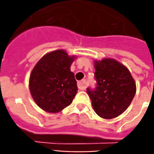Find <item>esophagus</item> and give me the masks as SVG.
Listing matches in <instances>:
<instances>
[{
    "mask_svg": "<svg viewBox=\"0 0 154 154\" xmlns=\"http://www.w3.org/2000/svg\"><path fill=\"white\" fill-rule=\"evenodd\" d=\"M77 86H78V89H85V81L83 80L82 82H78Z\"/></svg>",
    "mask_w": 154,
    "mask_h": 154,
    "instance_id": "34e87169",
    "label": "esophagus"
}]
</instances>
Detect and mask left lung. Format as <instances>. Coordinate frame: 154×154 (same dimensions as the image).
<instances>
[{"mask_svg":"<svg viewBox=\"0 0 154 154\" xmlns=\"http://www.w3.org/2000/svg\"><path fill=\"white\" fill-rule=\"evenodd\" d=\"M97 88L87 89L99 117L112 119L129 107L136 94V82L126 66L112 58L94 60Z\"/></svg>","mask_w":154,"mask_h":154,"instance_id":"8db88e82","label":"left lung"}]
</instances>
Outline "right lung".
<instances>
[{"instance_id":"1","label":"right lung","mask_w":154,"mask_h":154,"mask_svg":"<svg viewBox=\"0 0 154 154\" xmlns=\"http://www.w3.org/2000/svg\"><path fill=\"white\" fill-rule=\"evenodd\" d=\"M77 56L64 49L46 53L30 73V94L38 106L47 112H59L72 103L77 93V82L70 66Z\"/></svg>"}]
</instances>
